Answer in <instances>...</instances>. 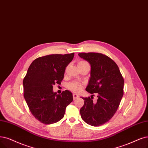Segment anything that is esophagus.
<instances>
[{"instance_id":"34e87169","label":"esophagus","mask_w":148,"mask_h":148,"mask_svg":"<svg viewBox=\"0 0 148 148\" xmlns=\"http://www.w3.org/2000/svg\"><path fill=\"white\" fill-rule=\"evenodd\" d=\"M78 97H79V95H77V94H73V99H74V100L76 99Z\"/></svg>"}]
</instances>
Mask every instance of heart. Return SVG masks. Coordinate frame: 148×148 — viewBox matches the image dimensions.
I'll return each instance as SVG.
<instances>
[{"label": "heart", "mask_w": 148, "mask_h": 148, "mask_svg": "<svg viewBox=\"0 0 148 148\" xmlns=\"http://www.w3.org/2000/svg\"><path fill=\"white\" fill-rule=\"evenodd\" d=\"M86 63L84 61H80L78 64L80 63ZM68 88L71 91H72L74 92H79L82 89V84L77 82H73L72 83H70L68 85Z\"/></svg>", "instance_id": "obj_1"}]
</instances>
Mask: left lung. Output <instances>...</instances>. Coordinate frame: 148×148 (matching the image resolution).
Instances as JSON below:
<instances>
[{"label": "left lung", "instance_id": "obj_1", "mask_svg": "<svg viewBox=\"0 0 148 148\" xmlns=\"http://www.w3.org/2000/svg\"><path fill=\"white\" fill-rule=\"evenodd\" d=\"M79 56L91 65L90 78L86 91L97 93L94 102L90 97L81 98L84 105L80 113L84 121L92 126L108 122L117 111L123 96L124 81L118 65L110 58L99 53H80Z\"/></svg>", "mask_w": 148, "mask_h": 148}]
</instances>
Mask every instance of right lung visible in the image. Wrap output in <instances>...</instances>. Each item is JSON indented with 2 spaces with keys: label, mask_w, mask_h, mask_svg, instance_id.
<instances>
[{
  "label": "right lung",
  "mask_w": 148,
  "mask_h": 148,
  "mask_svg": "<svg viewBox=\"0 0 148 148\" xmlns=\"http://www.w3.org/2000/svg\"><path fill=\"white\" fill-rule=\"evenodd\" d=\"M74 53L52 54L35 59L27 70L23 80L24 97L32 114L45 124L61 120L66 107L73 101L72 92L65 90L61 95L53 91V86L61 84L65 69Z\"/></svg>",
  "instance_id": "obj_1"
}]
</instances>
